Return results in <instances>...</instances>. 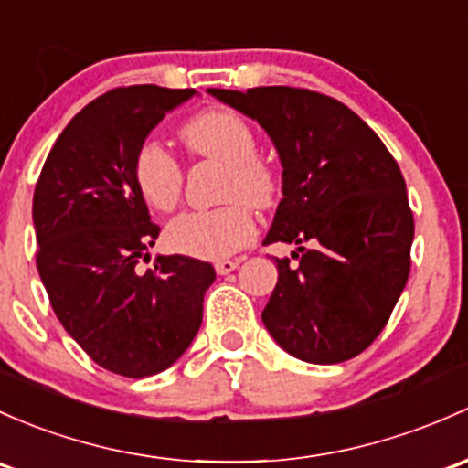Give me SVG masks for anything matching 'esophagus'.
Returning a JSON list of instances; mask_svg holds the SVG:
<instances>
[{"instance_id": "obj_1", "label": "esophagus", "mask_w": 468, "mask_h": 468, "mask_svg": "<svg viewBox=\"0 0 468 468\" xmlns=\"http://www.w3.org/2000/svg\"><path fill=\"white\" fill-rule=\"evenodd\" d=\"M238 267H239V260H218V262H215V271L219 275H229Z\"/></svg>"}]
</instances>
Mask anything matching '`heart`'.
Returning <instances> with one entry per match:
<instances>
[{
  "mask_svg": "<svg viewBox=\"0 0 468 468\" xmlns=\"http://www.w3.org/2000/svg\"><path fill=\"white\" fill-rule=\"evenodd\" d=\"M181 139L197 156H208L229 165L226 197H244L255 206L273 201L278 181L273 170L258 159V136L244 116L230 110H208L181 127ZM134 184L152 208L172 210L184 188V170L176 156L159 141H145L134 154ZM255 235L249 204L233 199L213 210H190L165 229L172 250L199 260L229 258Z\"/></svg>",
  "mask_w": 468,
  "mask_h": 468,
  "instance_id": "heart-1",
  "label": "heart"
}]
</instances>
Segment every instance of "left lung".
<instances>
[{
    "label": "left lung",
    "instance_id": "obj_1",
    "mask_svg": "<svg viewBox=\"0 0 468 468\" xmlns=\"http://www.w3.org/2000/svg\"><path fill=\"white\" fill-rule=\"evenodd\" d=\"M208 93L258 121L282 164V199L264 244H296L298 264L275 258L264 327L300 361L354 358L386 327L410 273L415 221L399 165L350 107L323 93Z\"/></svg>",
    "mask_w": 468,
    "mask_h": 468
}]
</instances>
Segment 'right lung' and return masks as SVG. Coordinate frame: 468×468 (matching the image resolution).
Returning a JSON list of instances; mask_svg holds the SVG:
<instances>
[{
	"label": "right lung",
	"mask_w": 468,
	"mask_h": 468,
	"mask_svg": "<svg viewBox=\"0 0 468 468\" xmlns=\"http://www.w3.org/2000/svg\"><path fill=\"white\" fill-rule=\"evenodd\" d=\"M195 90L156 85L107 91L58 136L33 195L37 271L69 336L98 366L144 378L168 370L201 327L213 264L150 260L159 226L134 184V154Z\"/></svg>",
	"instance_id": "add662e5"
}]
</instances>
